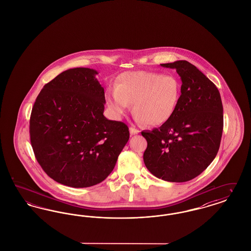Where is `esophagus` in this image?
I'll return each mask as SVG.
<instances>
[{
    "label": "esophagus",
    "instance_id": "1",
    "mask_svg": "<svg viewBox=\"0 0 251 251\" xmlns=\"http://www.w3.org/2000/svg\"><path fill=\"white\" fill-rule=\"evenodd\" d=\"M130 133H131V135H134V134L139 133V131L137 129H135L134 127H130Z\"/></svg>",
    "mask_w": 251,
    "mask_h": 251
}]
</instances>
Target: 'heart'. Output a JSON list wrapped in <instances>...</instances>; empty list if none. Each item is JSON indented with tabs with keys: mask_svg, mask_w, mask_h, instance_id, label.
<instances>
[{
	"mask_svg": "<svg viewBox=\"0 0 251 251\" xmlns=\"http://www.w3.org/2000/svg\"><path fill=\"white\" fill-rule=\"evenodd\" d=\"M179 96L180 83L176 76L139 71L121 73L116 85L106 89L105 100L118 119L129 111L131 103L136 122L159 126L172 118Z\"/></svg>",
	"mask_w": 251,
	"mask_h": 251,
	"instance_id": "obj_1",
	"label": "heart"
}]
</instances>
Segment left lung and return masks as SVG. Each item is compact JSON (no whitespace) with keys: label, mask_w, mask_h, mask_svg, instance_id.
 <instances>
[{"label":"left lung","mask_w":251,"mask_h":251,"mask_svg":"<svg viewBox=\"0 0 251 251\" xmlns=\"http://www.w3.org/2000/svg\"><path fill=\"white\" fill-rule=\"evenodd\" d=\"M176 70L180 96L172 118L152 131H143L148 142L144 163L159 179L183 182L196 178L213 162L223 131V105L215 84L185 60L161 64Z\"/></svg>","instance_id":"left-lung-1"}]
</instances>
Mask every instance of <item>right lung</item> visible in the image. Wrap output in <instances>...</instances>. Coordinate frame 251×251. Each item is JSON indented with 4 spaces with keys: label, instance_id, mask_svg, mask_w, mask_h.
<instances>
[{
    "label": "right lung",
    "instance_id": "right-lung-1",
    "mask_svg": "<svg viewBox=\"0 0 251 251\" xmlns=\"http://www.w3.org/2000/svg\"><path fill=\"white\" fill-rule=\"evenodd\" d=\"M98 72L75 68L60 73L37 96L30 138L38 164L50 178L74 188L106 179L130 131L103 116L104 89Z\"/></svg>",
    "mask_w": 251,
    "mask_h": 251
}]
</instances>
